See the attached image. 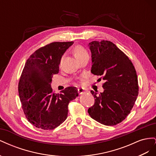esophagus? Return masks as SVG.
Here are the masks:
<instances>
[{"instance_id": "obj_1", "label": "esophagus", "mask_w": 156, "mask_h": 156, "mask_svg": "<svg viewBox=\"0 0 156 156\" xmlns=\"http://www.w3.org/2000/svg\"><path fill=\"white\" fill-rule=\"evenodd\" d=\"M78 92H79V93L80 94H84V93H85L87 91H86V90H84V88H79L78 89Z\"/></svg>"}]
</instances>
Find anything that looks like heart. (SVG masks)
<instances>
[{
    "mask_svg": "<svg viewBox=\"0 0 156 156\" xmlns=\"http://www.w3.org/2000/svg\"><path fill=\"white\" fill-rule=\"evenodd\" d=\"M73 53L75 57L79 60L84 56L88 55L87 51L81 45H77L73 49Z\"/></svg>",
    "mask_w": 156,
    "mask_h": 156,
    "instance_id": "b5f03b06",
    "label": "heart"
}]
</instances>
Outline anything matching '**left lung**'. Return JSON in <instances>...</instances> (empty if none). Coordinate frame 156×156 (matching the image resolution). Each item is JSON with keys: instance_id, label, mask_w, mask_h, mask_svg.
Returning <instances> with one entry per match:
<instances>
[{"instance_id": "obj_1", "label": "left lung", "mask_w": 156, "mask_h": 156, "mask_svg": "<svg viewBox=\"0 0 156 156\" xmlns=\"http://www.w3.org/2000/svg\"><path fill=\"white\" fill-rule=\"evenodd\" d=\"M88 47L91 51V72L102 76L105 83L102 85L104 90L99 95L90 91L95 103L88 112L100 124L116 125L129 114L138 96L136 70L126 54L110 41H93Z\"/></svg>"}]
</instances>
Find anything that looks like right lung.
Segmentation results:
<instances>
[{"instance_id": "add662e5", "label": "right lung", "mask_w": 156, "mask_h": 156, "mask_svg": "<svg viewBox=\"0 0 156 156\" xmlns=\"http://www.w3.org/2000/svg\"><path fill=\"white\" fill-rule=\"evenodd\" d=\"M73 41L53 42L36 50L27 60L18 85L23 112L30 124L42 129H53L68 117L69 103L79 94L70 87L53 93V75L59 72L62 55Z\"/></svg>"}]
</instances>
